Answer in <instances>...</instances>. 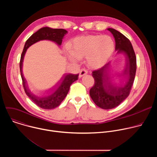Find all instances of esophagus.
I'll return each mask as SVG.
<instances>
[{
  "label": "esophagus",
  "mask_w": 157,
  "mask_h": 157,
  "mask_svg": "<svg viewBox=\"0 0 157 157\" xmlns=\"http://www.w3.org/2000/svg\"><path fill=\"white\" fill-rule=\"evenodd\" d=\"M87 71H86V69H84V68L81 69V70L79 71V78H81V77H82L83 76L86 75L87 74Z\"/></svg>",
  "instance_id": "1"
}]
</instances>
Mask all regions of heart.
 I'll use <instances>...</instances> for the list:
<instances>
[{
	"label": "heart",
	"mask_w": 157,
	"mask_h": 157,
	"mask_svg": "<svg viewBox=\"0 0 157 157\" xmlns=\"http://www.w3.org/2000/svg\"><path fill=\"white\" fill-rule=\"evenodd\" d=\"M70 52L74 58L87 57L89 65L93 68L101 67L113 53L114 48L113 40L108 36L89 35L75 38L70 43Z\"/></svg>",
	"instance_id": "1"
}]
</instances>
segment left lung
<instances>
[{"label": "left lung", "instance_id": "obj_1", "mask_svg": "<svg viewBox=\"0 0 157 157\" xmlns=\"http://www.w3.org/2000/svg\"><path fill=\"white\" fill-rule=\"evenodd\" d=\"M113 35L116 41V50L124 53L126 57V66L123 76L127 82L124 86L117 87L110 81L108 69L110 63L93 71L94 84L89 91L94 102L103 109H110L118 106L129 95L137 70L136 53L130 40L123 34L114 29H107Z\"/></svg>", "mask_w": 157, "mask_h": 157}]
</instances>
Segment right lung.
<instances>
[{
	"label": "right lung",
	"mask_w": 157,
	"mask_h": 157,
	"mask_svg": "<svg viewBox=\"0 0 157 157\" xmlns=\"http://www.w3.org/2000/svg\"><path fill=\"white\" fill-rule=\"evenodd\" d=\"M67 31L62 29H51L49 27H43L34 33L26 41L25 46L21 53L20 61V70L22 79V83L24 88L25 92L28 97L38 107L44 109H52L58 107L61 102L64 100L68 94L71 84L78 79V75L70 74L66 75L62 82L56 90L50 96L44 98H38L33 95L29 91L26 86L27 82L22 74V62L27 49L33 43L43 40H48L56 42L59 45L62 43L63 36L66 34Z\"/></svg>",
	"instance_id": "right-lung-1"
}]
</instances>
